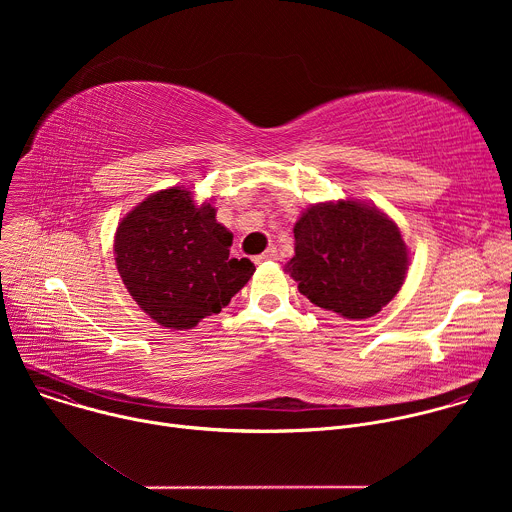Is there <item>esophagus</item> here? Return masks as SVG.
Listing matches in <instances>:
<instances>
[{"mask_svg": "<svg viewBox=\"0 0 512 512\" xmlns=\"http://www.w3.org/2000/svg\"><path fill=\"white\" fill-rule=\"evenodd\" d=\"M277 259V251L275 249H267L263 255L255 257V263H265V261H275Z\"/></svg>", "mask_w": 512, "mask_h": 512, "instance_id": "obj_1", "label": "esophagus"}]
</instances>
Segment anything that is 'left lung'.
<instances>
[{"label":"left lung","mask_w":512,"mask_h":512,"mask_svg":"<svg viewBox=\"0 0 512 512\" xmlns=\"http://www.w3.org/2000/svg\"><path fill=\"white\" fill-rule=\"evenodd\" d=\"M296 255L285 271L300 294L346 320L379 314L401 289L409 251L395 221L360 200L320 202L294 227Z\"/></svg>","instance_id":"obj_1"}]
</instances>
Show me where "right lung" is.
I'll return each instance as SVG.
<instances>
[{"label":"right lung","mask_w":512,"mask_h":512,"mask_svg":"<svg viewBox=\"0 0 512 512\" xmlns=\"http://www.w3.org/2000/svg\"><path fill=\"white\" fill-rule=\"evenodd\" d=\"M233 233L210 202L180 186L150 194L115 233L117 271L137 306L164 328L190 330L229 306L255 265L233 259Z\"/></svg>","instance_id":"right-lung-1"}]
</instances>
